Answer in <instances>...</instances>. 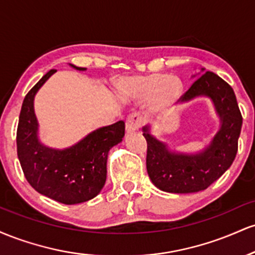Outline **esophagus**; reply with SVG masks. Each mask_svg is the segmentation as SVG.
Masks as SVG:
<instances>
[{
  "label": "esophagus",
  "instance_id": "34e87169",
  "mask_svg": "<svg viewBox=\"0 0 255 255\" xmlns=\"http://www.w3.org/2000/svg\"><path fill=\"white\" fill-rule=\"evenodd\" d=\"M142 122H144V119H142L141 115H139V114H131L126 120V129H127L128 133L135 131L141 127Z\"/></svg>",
  "mask_w": 255,
  "mask_h": 255
}]
</instances>
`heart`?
I'll list each match as a JSON object with an SVG mask.
<instances>
[{
    "instance_id": "b5f03b06",
    "label": "heart",
    "mask_w": 255,
    "mask_h": 255,
    "mask_svg": "<svg viewBox=\"0 0 255 255\" xmlns=\"http://www.w3.org/2000/svg\"><path fill=\"white\" fill-rule=\"evenodd\" d=\"M126 96L135 99H150L152 109L162 110L177 101L182 92V84L175 75L163 73L126 78L120 83Z\"/></svg>"
}]
</instances>
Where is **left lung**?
Masks as SVG:
<instances>
[{
  "label": "left lung",
  "instance_id": "1",
  "mask_svg": "<svg viewBox=\"0 0 255 255\" xmlns=\"http://www.w3.org/2000/svg\"><path fill=\"white\" fill-rule=\"evenodd\" d=\"M207 96L221 116V129L210 146L198 154L169 152L144 127L147 141L146 168L152 183L169 193H194L206 189L233 164L238 153V141L242 127V115L231 86L212 72L201 75L178 101L187 102Z\"/></svg>",
  "mask_w": 255,
  "mask_h": 255
}]
</instances>
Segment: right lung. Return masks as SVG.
<instances>
[{
    "label": "right lung",
    "instance_id": "add662e5",
    "mask_svg": "<svg viewBox=\"0 0 255 255\" xmlns=\"http://www.w3.org/2000/svg\"><path fill=\"white\" fill-rule=\"evenodd\" d=\"M73 67L85 71L81 67ZM55 72L49 71L25 96L16 130L17 158L26 180L38 193L61 204H80L95 198L104 187L108 152L122 141L125 122L99 128L62 151L40 144L33 99Z\"/></svg>",
    "mask_w": 255,
    "mask_h": 255
}]
</instances>
